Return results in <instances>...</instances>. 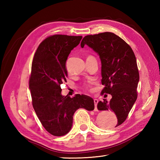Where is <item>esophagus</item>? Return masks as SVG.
<instances>
[{
    "label": "esophagus",
    "mask_w": 160,
    "mask_h": 160,
    "mask_svg": "<svg viewBox=\"0 0 160 160\" xmlns=\"http://www.w3.org/2000/svg\"><path fill=\"white\" fill-rule=\"evenodd\" d=\"M98 103V100L97 99H94V104H95V108H94V111H98V108H97V104Z\"/></svg>",
    "instance_id": "esophagus-1"
}]
</instances>
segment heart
Wrapping results in <instances>:
<instances>
[{
  "mask_svg": "<svg viewBox=\"0 0 160 160\" xmlns=\"http://www.w3.org/2000/svg\"><path fill=\"white\" fill-rule=\"evenodd\" d=\"M84 87L87 89H91V87H92V82L91 81H88V82H84Z\"/></svg>",
  "mask_w": 160,
  "mask_h": 160,
  "instance_id": "obj_1",
  "label": "heart"
}]
</instances>
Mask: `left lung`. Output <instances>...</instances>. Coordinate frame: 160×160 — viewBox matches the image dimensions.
I'll list each match as a JSON object with an SVG mask.
<instances>
[{"instance_id": "left-lung-1", "label": "left lung", "mask_w": 160, "mask_h": 160, "mask_svg": "<svg viewBox=\"0 0 160 160\" xmlns=\"http://www.w3.org/2000/svg\"><path fill=\"white\" fill-rule=\"evenodd\" d=\"M87 45L99 54L102 63V94H111L109 102L98 104L100 111L111 110L118 118L115 127L127 120L138 98L140 75L136 58L131 47L120 37L111 32L84 37L81 47Z\"/></svg>"}]
</instances>
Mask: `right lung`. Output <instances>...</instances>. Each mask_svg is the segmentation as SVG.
<instances>
[{
  "mask_svg": "<svg viewBox=\"0 0 160 160\" xmlns=\"http://www.w3.org/2000/svg\"><path fill=\"white\" fill-rule=\"evenodd\" d=\"M82 38L48 36L40 44L33 58L29 80L32 105L43 127L54 136H62L71 130L73 114L78 108L94 109L93 100L89 96L61 95L60 85L67 82V59Z\"/></svg>",
  "mask_w": 160,
  "mask_h": 160,
  "instance_id": "1",
  "label": "right lung"
}]
</instances>
